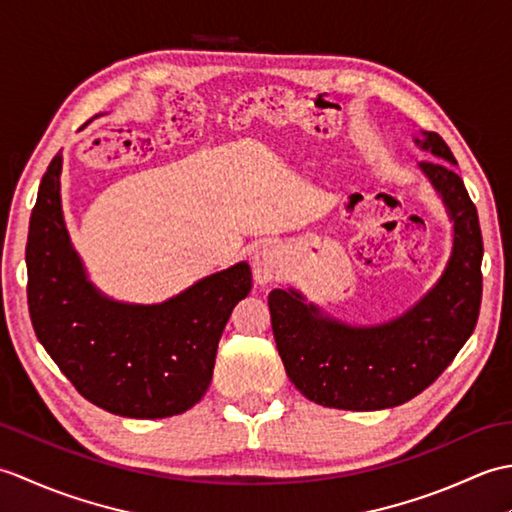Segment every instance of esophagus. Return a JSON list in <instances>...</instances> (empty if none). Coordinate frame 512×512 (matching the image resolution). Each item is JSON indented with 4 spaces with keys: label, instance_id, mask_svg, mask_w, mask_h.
I'll use <instances>...</instances> for the list:
<instances>
[{
    "label": "esophagus",
    "instance_id": "34e87169",
    "mask_svg": "<svg viewBox=\"0 0 512 512\" xmlns=\"http://www.w3.org/2000/svg\"><path fill=\"white\" fill-rule=\"evenodd\" d=\"M286 253L275 242H264L253 250V277L257 284H273L284 273Z\"/></svg>",
    "mask_w": 512,
    "mask_h": 512
}]
</instances>
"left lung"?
Returning a JSON list of instances; mask_svg holds the SVG:
<instances>
[{"label": "left lung", "instance_id": "8db88e82", "mask_svg": "<svg viewBox=\"0 0 512 512\" xmlns=\"http://www.w3.org/2000/svg\"><path fill=\"white\" fill-rule=\"evenodd\" d=\"M436 160L420 171L453 222L444 273L400 317L352 325L323 312L299 290L268 295L270 321L288 378L308 400L347 411L398 407L427 389L469 341L482 303V231L477 209L447 143L433 132L413 138Z\"/></svg>", "mask_w": 512, "mask_h": 512}]
</instances>
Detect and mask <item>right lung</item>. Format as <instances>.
Here are the masks:
<instances>
[{
	"label": "right lung",
	"mask_w": 512,
	"mask_h": 512,
	"mask_svg": "<svg viewBox=\"0 0 512 512\" xmlns=\"http://www.w3.org/2000/svg\"><path fill=\"white\" fill-rule=\"evenodd\" d=\"M61 165L57 154L43 173L28 228V310L37 339L96 407L140 420L184 413L211 385L224 325L253 286L250 266L239 262L149 306L103 295L65 228Z\"/></svg>",
	"instance_id": "add662e5"
}]
</instances>
